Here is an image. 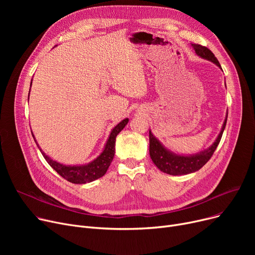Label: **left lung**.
I'll return each mask as SVG.
<instances>
[{
  "label": "left lung",
  "instance_id": "1",
  "mask_svg": "<svg viewBox=\"0 0 255 255\" xmlns=\"http://www.w3.org/2000/svg\"><path fill=\"white\" fill-rule=\"evenodd\" d=\"M191 46L198 57L214 63L222 70L217 58L209 48L199 44H191ZM226 121H227V113H226L223 125L221 127V130L219 132L218 136L216 137L215 141H214L209 148L200 151L198 153L190 154V155L177 154L175 152L168 150L150 130L149 131L150 156H151L152 161L158 167V169H160L165 173H168V175H171V176L188 175V173H192L199 170L209 161L213 153L215 152L216 148L218 146L220 139L222 137V133L225 129Z\"/></svg>",
  "mask_w": 255,
  "mask_h": 255
}]
</instances>
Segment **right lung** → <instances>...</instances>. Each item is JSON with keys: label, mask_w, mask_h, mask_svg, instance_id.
I'll use <instances>...</instances> for the list:
<instances>
[{"label": "right lung", "mask_w": 255, "mask_h": 255, "mask_svg": "<svg viewBox=\"0 0 255 255\" xmlns=\"http://www.w3.org/2000/svg\"><path fill=\"white\" fill-rule=\"evenodd\" d=\"M32 86V82H31ZM31 90V89H30ZM29 96H30V91H29ZM129 122V119H124L123 121L116 125L109 135L107 138L104 148L102 152L95 158L92 160L91 162L86 164H78V165H67L60 162H57L56 160H52L49 156H47L40 148L39 144L37 143L34 134L33 137L35 139V142L37 143L38 148L45 158L47 163L55 169L61 177H63L65 180L69 181L73 184H86L95 181L105 175L107 171V168L110 167L114 156H115V145H116V137L119 133L124 129V127Z\"/></svg>", "instance_id": "1"}]
</instances>
